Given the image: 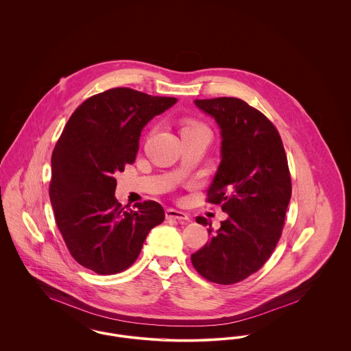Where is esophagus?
Wrapping results in <instances>:
<instances>
[{
	"label": "esophagus",
	"instance_id": "1",
	"mask_svg": "<svg viewBox=\"0 0 351 351\" xmlns=\"http://www.w3.org/2000/svg\"><path fill=\"white\" fill-rule=\"evenodd\" d=\"M166 218L167 219H176V221H189L188 215H185L183 212H179L176 209H167L166 210Z\"/></svg>",
	"mask_w": 351,
	"mask_h": 351
}]
</instances>
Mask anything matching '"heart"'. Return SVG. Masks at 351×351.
I'll use <instances>...</instances> for the list:
<instances>
[{"label":"heart","mask_w":351,"mask_h":351,"mask_svg":"<svg viewBox=\"0 0 351 351\" xmlns=\"http://www.w3.org/2000/svg\"><path fill=\"white\" fill-rule=\"evenodd\" d=\"M204 128L201 123L193 121V119H188L184 122L183 129H182V134L186 133V132H191V130H196V129H200Z\"/></svg>","instance_id":"heart-1"}]
</instances>
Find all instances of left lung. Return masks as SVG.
<instances>
[{
	"instance_id": "left-lung-1",
	"label": "left lung",
	"mask_w": 351,
	"mask_h": 351,
	"mask_svg": "<svg viewBox=\"0 0 351 351\" xmlns=\"http://www.w3.org/2000/svg\"><path fill=\"white\" fill-rule=\"evenodd\" d=\"M221 129V163L206 201L221 205L228 219L210 241L191 255L195 269L209 282L239 283L263 267L275 250L291 200V173L283 142L274 123L235 97L196 100Z\"/></svg>"
}]
</instances>
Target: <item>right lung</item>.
<instances>
[{"label": "right lung", "instance_id": "1", "mask_svg": "<svg viewBox=\"0 0 351 351\" xmlns=\"http://www.w3.org/2000/svg\"><path fill=\"white\" fill-rule=\"evenodd\" d=\"M176 101L113 88L84 101L68 119L51 158L50 200L66 246L83 267L122 272L165 221L155 201L125 209L114 196V173L133 165L143 128Z\"/></svg>", "mask_w": 351, "mask_h": 351}]
</instances>
